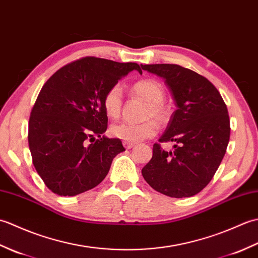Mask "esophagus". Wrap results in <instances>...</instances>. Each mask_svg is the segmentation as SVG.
<instances>
[{"label": "esophagus", "mask_w": 258, "mask_h": 258, "mask_svg": "<svg viewBox=\"0 0 258 258\" xmlns=\"http://www.w3.org/2000/svg\"><path fill=\"white\" fill-rule=\"evenodd\" d=\"M123 145L126 150H130L135 146V143H131V142H123Z\"/></svg>", "instance_id": "esophagus-1"}]
</instances>
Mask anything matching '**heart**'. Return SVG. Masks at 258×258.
Wrapping results in <instances>:
<instances>
[{
	"instance_id": "heart-1",
	"label": "heart",
	"mask_w": 258,
	"mask_h": 258,
	"mask_svg": "<svg viewBox=\"0 0 258 258\" xmlns=\"http://www.w3.org/2000/svg\"><path fill=\"white\" fill-rule=\"evenodd\" d=\"M132 91L136 95L147 102L144 109V122L127 123L120 122L111 126V133L115 138L124 142L138 143V142L150 139L156 134L157 126L153 119L158 124H164L168 118V111L163 102L165 100V92L163 86L154 80H143L132 86ZM123 92L118 84L113 85L105 93L103 97V107L107 116L116 118L122 111ZM153 119L152 120L151 118Z\"/></svg>"
}]
</instances>
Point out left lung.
I'll return each instance as SVG.
<instances>
[{"instance_id":"left-lung-1","label":"left lung","mask_w":258,"mask_h":258,"mask_svg":"<svg viewBox=\"0 0 258 258\" xmlns=\"http://www.w3.org/2000/svg\"><path fill=\"white\" fill-rule=\"evenodd\" d=\"M141 67L165 80L177 107L158 140L174 142V150L153 145V156L142 175L164 195H196L211 182L225 155L231 133L226 104L216 87L194 71L176 64Z\"/></svg>"}]
</instances>
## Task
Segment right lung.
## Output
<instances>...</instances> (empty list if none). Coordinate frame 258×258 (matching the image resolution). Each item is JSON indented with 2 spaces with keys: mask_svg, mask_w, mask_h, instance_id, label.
I'll list each match as a JSON object with an SVG mask.
<instances>
[{
  "mask_svg": "<svg viewBox=\"0 0 258 258\" xmlns=\"http://www.w3.org/2000/svg\"><path fill=\"white\" fill-rule=\"evenodd\" d=\"M133 70L142 73L138 63L87 56L59 69L43 85L29 120V146L36 172L53 193L75 196L94 188L125 151L120 140L103 135V97Z\"/></svg>",
  "mask_w": 258,
  "mask_h": 258,
  "instance_id": "1",
  "label": "right lung"
}]
</instances>
